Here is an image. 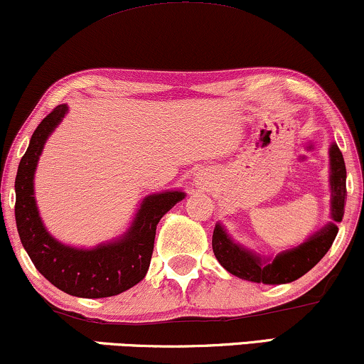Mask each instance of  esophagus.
<instances>
[{"instance_id": "esophagus-1", "label": "esophagus", "mask_w": 364, "mask_h": 364, "mask_svg": "<svg viewBox=\"0 0 364 364\" xmlns=\"http://www.w3.org/2000/svg\"><path fill=\"white\" fill-rule=\"evenodd\" d=\"M196 183L200 187V189H204V187L208 186V181H205V177H197L196 178Z\"/></svg>"}]
</instances>
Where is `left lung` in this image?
Wrapping results in <instances>:
<instances>
[{"mask_svg": "<svg viewBox=\"0 0 364 364\" xmlns=\"http://www.w3.org/2000/svg\"><path fill=\"white\" fill-rule=\"evenodd\" d=\"M331 221L314 231L304 243L284 250L275 257L257 253L248 246L236 243L221 223L213 232V251L224 270L243 280L264 285L290 284L316 267L333 246L338 224L343 221L346 204V165L336 143L329 146Z\"/></svg>", "mask_w": 364, "mask_h": 364, "instance_id": "1", "label": "left lung"}]
</instances>
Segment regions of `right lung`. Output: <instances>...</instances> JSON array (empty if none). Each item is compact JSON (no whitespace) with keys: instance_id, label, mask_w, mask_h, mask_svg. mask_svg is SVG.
<instances>
[{"instance_id":"right-lung-1","label":"right lung","mask_w":364,"mask_h":364,"mask_svg":"<svg viewBox=\"0 0 364 364\" xmlns=\"http://www.w3.org/2000/svg\"><path fill=\"white\" fill-rule=\"evenodd\" d=\"M69 106L60 105L43 118L30 138L15 178V219L21 245L35 268L58 290L74 297H113L145 278L154 253L156 224L178 200L183 191L146 196L123 235L94 248L60 243L47 231L35 200L33 178L48 136L65 118Z\"/></svg>"}]
</instances>
